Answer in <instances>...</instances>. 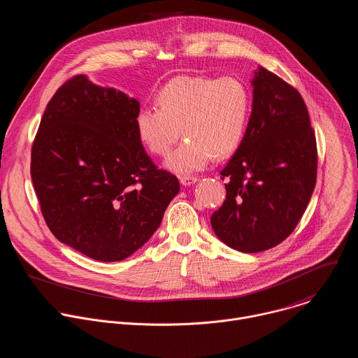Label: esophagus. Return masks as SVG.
I'll return each instance as SVG.
<instances>
[{"label":"esophagus","instance_id":"34e87169","mask_svg":"<svg viewBox=\"0 0 358 358\" xmlns=\"http://www.w3.org/2000/svg\"><path fill=\"white\" fill-rule=\"evenodd\" d=\"M196 181H198V177H181V178H180V182H181L182 185H185V187L192 185V184H195Z\"/></svg>","mask_w":358,"mask_h":358}]
</instances>
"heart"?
<instances>
[{
  "mask_svg": "<svg viewBox=\"0 0 358 358\" xmlns=\"http://www.w3.org/2000/svg\"><path fill=\"white\" fill-rule=\"evenodd\" d=\"M156 106L138 110V139L149 153L164 157L181 131L185 139L166 167L189 174L205 169L215 156H230L242 146L250 124L252 94L236 77L178 76L159 90Z\"/></svg>",
  "mask_w": 358,
  "mask_h": 358,
  "instance_id": "b5f03b06",
  "label": "heart"
}]
</instances>
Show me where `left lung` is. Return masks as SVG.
Wrapping results in <instances>:
<instances>
[{"instance_id": "left-lung-1", "label": "left lung", "mask_w": 358, "mask_h": 358, "mask_svg": "<svg viewBox=\"0 0 358 358\" xmlns=\"http://www.w3.org/2000/svg\"><path fill=\"white\" fill-rule=\"evenodd\" d=\"M242 146L220 171L226 199L210 224L219 241L242 253L280 245L301 220L316 184L317 150L301 94L259 67Z\"/></svg>"}]
</instances>
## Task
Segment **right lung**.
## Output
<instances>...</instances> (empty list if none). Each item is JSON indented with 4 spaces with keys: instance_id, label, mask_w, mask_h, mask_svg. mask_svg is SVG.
I'll list each match as a JSON object with an SVG mask.
<instances>
[{
    "instance_id": "obj_1",
    "label": "right lung",
    "mask_w": 358,
    "mask_h": 358,
    "mask_svg": "<svg viewBox=\"0 0 358 358\" xmlns=\"http://www.w3.org/2000/svg\"><path fill=\"white\" fill-rule=\"evenodd\" d=\"M139 109L136 98L76 76L49 101L32 146L31 176L50 231L98 262L139 250L180 191L138 139Z\"/></svg>"
}]
</instances>
